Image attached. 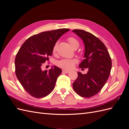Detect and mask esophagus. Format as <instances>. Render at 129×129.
<instances>
[{
	"instance_id": "obj_1",
	"label": "esophagus",
	"mask_w": 129,
	"mask_h": 129,
	"mask_svg": "<svg viewBox=\"0 0 129 129\" xmlns=\"http://www.w3.org/2000/svg\"><path fill=\"white\" fill-rule=\"evenodd\" d=\"M62 72L64 73H69L70 72L69 71H67V70H62Z\"/></svg>"
}]
</instances>
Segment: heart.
Masks as SVG:
<instances>
[{
	"mask_svg": "<svg viewBox=\"0 0 129 129\" xmlns=\"http://www.w3.org/2000/svg\"><path fill=\"white\" fill-rule=\"evenodd\" d=\"M67 40L69 42L70 45L73 48L76 46H79V42L76 38L74 37H69L67 39ZM57 46V44H55L53 47V52H55ZM76 63V60L75 59H63L61 61H58L57 65L58 67L63 68L66 70H70L71 69L74 64Z\"/></svg>",
	"mask_w": 129,
	"mask_h": 129,
	"instance_id": "1",
	"label": "heart"
}]
</instances>
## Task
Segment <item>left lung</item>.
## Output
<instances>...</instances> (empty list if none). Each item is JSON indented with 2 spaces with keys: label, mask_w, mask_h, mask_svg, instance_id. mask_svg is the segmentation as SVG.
I'll return each mask as SVG.
<instances>
[{
  "label": "left lung",
  "mask_w": 129,
  "mask_h": 129,
  "mask_svg": "<svg viewBox=\"0 0 129 129\" xmlns=\"http://www.w3.org/2000/svg\"><path fill=\"white\" fill-rule=\"evenodd\" d=\"M73 32L83 40L85 46L84 59L79 67L88 69L86 74L77 72L73 87L80 96L89 98L100 91L107 81L112 66L111 57L98 38L84 30L74 29Z\"/></svg>",
  "instance_id": "left-lung-1"
}]
</instances>
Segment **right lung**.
<instances>
[{"mask_svg":"<svg viewBox=\"0 0 129 129\" xmlns=\"http://www.w3.org/2000/svg\"><path fill=\"white\" fill-rule=\"evenodd\" d=\"M69 29L41 32L29 37L19 49L15 58V74L25 90L36 98L48 95L55 87L62 70L56 66L43 71L42 63L53 53V47Z\"/></svg>","mask_w":129,"mask_h":129,"instance_id":"obj_1","label":"right lung"}]
</instances>
